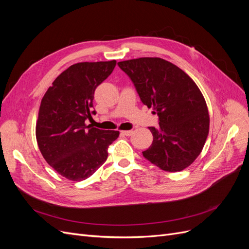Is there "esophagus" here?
I'll list each match as a JSON object with an SVG mask.
<instances>
[{
    "label": "esophagus",
    "mask_w": 249,
    "mask_h": 249,
    "mask_svg": "<svg viewBox=\"0 0 249 249\" xmlns=\"http://www.w3.org/2000/svg\"><path fill=\"white\" fill-rule=\"evenodd\" d=\"M120 133H122V135H124V136H131V135L133 134V131L126 130V131H122Z\"/></svg>",
    "instance_id": "1"
}]
</instances>
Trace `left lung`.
<instances>
[{
  "label": "left lung",
  "mask_w": 249,
  "mask_h": 249,
  "mask_svg": "<svg viewBox=\"0 0 249 249\" xmlns=\"http://www.w3.org/2000/svg\"><path fill=\"white\" fill-rule=\"evenodd\" d=\"M133 81L142 103L159 115L150 126L153 143L143 157L162 170L182 171L196 160L205 145L210 116L195 82L166 60L142 57L117 63Z\"/></svg>",
  "instance_id": "obj_1"
}]
</instances>
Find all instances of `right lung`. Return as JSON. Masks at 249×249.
I'll use <instances>...</instances> for the list:
<instances>
[{"instance_id": "add662e5", "label": "right lung", "mask_w": 249, "mask_h": 249, "mask_svg": "<svg viewBox=\"0 0 249 249\" xmlns=\"http://www.w3.org/2000/svg\"><path fill=\"white\" fill-rule=\"evenodd\" d=\"M116 60L70 66L44 93L36 123V140L44 160L59 175L74 182L86 179L107 160L118 131L87 125L95 88L106 80Z\"/></svg>"}]
</instances>
